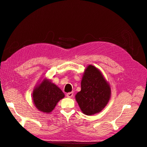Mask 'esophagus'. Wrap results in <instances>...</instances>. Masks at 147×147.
Wrapping results in <instances>:
<instances>
[{
    "mask_svg": "<svg viewBox=\"0 0 147 147\" xmlns=\"http://www.w3.org/2000/svg\"><path fill=\"white\" fill-rule=\"evenodd\" d=\"M66 97L68 98H71L73 97V92H69V93L66 94Z\"/></svg>",
    "mask_w": 147,
    "mask_h": 147,
    "instance_id": "34e87169",
    "label": "esophagus"
}]
</instances>
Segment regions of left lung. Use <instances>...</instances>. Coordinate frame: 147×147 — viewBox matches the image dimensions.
I'll use <instances>...</instances> for the list:
<instances>
[{"instance_id":"1","label":"left lung","mask_w":147,"mask_h":147,"mask_svg":"<svg viewBox=\"0 0 147 147\" xmlns=\"http://www.w3.org/2000/svg\"><path fill=\"white\" fill-rule=\"evenodd\" d=\"M81 90L75 98L82 112L86 115L100 113L111 97V87L103 74L95 66L88 65L81 82Z\"/></svg>"}]
</instances>
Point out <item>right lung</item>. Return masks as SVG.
Instances as JSON below:
<instances>
[{"instance_id": "1", "label": "right lung", "mask_w": 147, "mask_h": 147, "mask_svg": "<svg viewBox=\"0 0 147 147\" xmlns=\"http://www.w3.org/2000/svg\"><path fill=\"white\" fill-rule=\"evenodd\" d=\"M65 97L62 90L49 79L40 81L32 92L33 103L39 111L51 113L58 102Z\"/></svg>"}]
</instances>
